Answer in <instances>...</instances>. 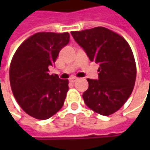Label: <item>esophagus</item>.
<instances>
[{
    "label": "esophagus",
    "instance_id": "1",
    "mask_svg": "<svg viewBox=\"0 0 150 150\" xmlns=\"http://www.w3.org/2000/svg\"><path fill=\"white\" fill-rule=\"evenodd\" d=\"M77 80H78V78H71V79H70L69 81H70L71 83H75V82H76Z\"/></svg>",
    "mask_w": 150,
    "mask_h": 150
}]
</instances>
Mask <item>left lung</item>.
Wrapping results in <instances>:
<instances>
[{
  "instance_id": "8db88e82",
  "label": "left lung",
  "mask_w": 150,
  "mask_h": 150,
  "mask_svg": "<svg viewBox=\"0 0 150 150\" xmlns=\"http://www.w3.org/2000/svg\"><path fill=\"white\" fill-rule=\"evenodd\" d=\"M90 61L99 64L98 80L88 78L83 94L86 105L101 115L117 112L131 95L136 79V63L131 47L122 36L98 26L71 32Z\"/></svg>"
}]
</instances>
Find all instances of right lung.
Segmentation results:
<instances>
[{
  "label": "right lung",
  "mask_w": 150,
  "mask_h": 150,
  "mask_svg": "<svg viewBox=\"0 0 150 150\" xmlns=\"http://www.w3.org/2000/svg\"><path fill=\"white\" fill-rule=\"evenodd\" d=\"M69 33L38 32L16 51L10 66V83L16 102L37 119H47L63 106L68 80L50 75L61 49L69 42Z\"/></svg>",
  "instance_id": "obj_1"
}]
</instances>
